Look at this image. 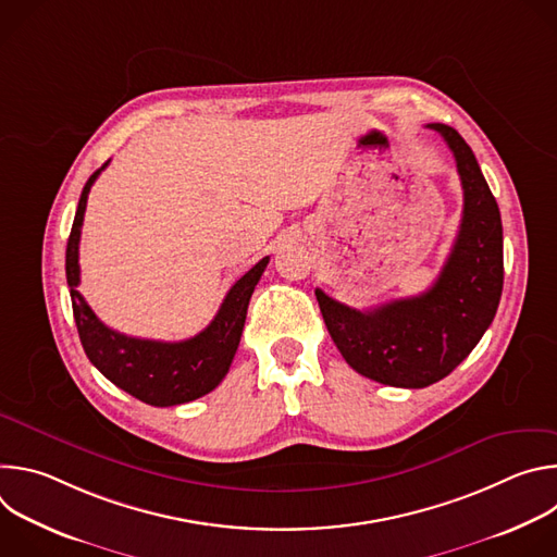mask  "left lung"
<instances>
[{
	"label": "left lung",
	"instance_id": "8db88e82",
	"mask_svg": "<svg viewBox=\"0 0 557 557\" xmlns=\"http://www.w3.org/2000/svg\"><path fill=\"white\" fill-rule=\"evenodd\" d=\"M456 158L462 218L434 286L417 297L357 310L314 288L326 329L346 363L394 387H428L481 342L503 295V222L498 202L462 136L430 123Z\"/></svg>",
	"mask_w": 557,
	"mask_h": 557
}]
</instances>
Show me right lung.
Masks as SVG:
<instances>
[{
  "label": "right lung",
  "mask_w": 557,
  "mask_h": 557,
  "mask_svg": "<svg viewBox=\"0 0 557 557\" xmlns=\"http://www.w3.org/2000/svg\"><path fill=\"white\" fill-rule=\"evenodd\" d=\"M108 163L88 178L82 198H78L65 249V277L78 339H82V346L95 368L114 385L136 396L138 401L153 408L189 404L218 387L228 372L235 350L240 346L249 299L269 264V258H262L231 286L213 322L191 339L153 342L127 337L108 329L88 306L84 295L76 290L78 282H82L78 240H82L88 194Z\"/></svg>",
  "instance_id": "obj_1"
}]
</instances>
